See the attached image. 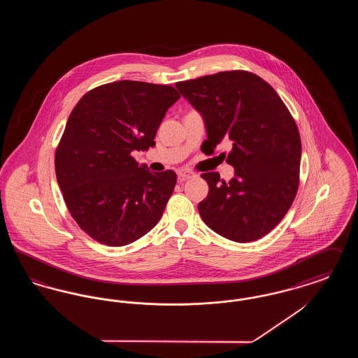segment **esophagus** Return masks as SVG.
<instances>
[{
	"mask_svg": "<svg viewBox=\"0 0 358 358\" xmlns=\"http://www.w3.org/2000/svg\"><path fill=\"white\" fill-rule=\"evenodd\" d=\"M177 174H178V181H181V182H182V181H187L189 178H192V177L196 176L193 171H184V169L177 171Z\"/></svg>",
	"mask_w": 358,
	"mask_h": 358,
	"instance_id": "obj_1",
	"label": "esophagus"
}]
</instances>
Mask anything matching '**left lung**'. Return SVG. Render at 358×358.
Here are the masks:
<instances>
[{
  "label": "left lung",
  "instance_id": "1",
  "mask_svg": "<svg viewBox=\"0 0 358 358\" xmlns=\"http://www.w3.org/2000/svg\"><path fill=\"white\" fill-rule=\"evenodd\" d=\"M205 120L208 142L234 145L229 181L203 173L209 185L199 204L205 224L222 238L248 243L280 222L299 187L301 136L289 108L271 85L248 71H224L176 83Z\"/></svg>",
  "mask_w": 358,
  "mask_h": 358
}]
</instances>
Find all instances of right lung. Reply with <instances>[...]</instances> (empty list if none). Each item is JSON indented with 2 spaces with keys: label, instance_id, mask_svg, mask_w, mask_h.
<instances>
[{
  "label": "right lung",
  "instance_id": "1",
  "mask_svg": "<svg viewBox=\"0 0 358 358\" xmlns=\"http://www.w3.org/2000/svg\"><path fill=\"white\" fill-rule=\"evenodd\" d=\"M171 85L120 80L92 88L69 114L55 154V171L71 216L90 238L120 247L159 222L177 182L153 173L131 153L154 146Z\"/></svg>",
  "mask_w": 358,
  "mask_h": 358
}]
</instances>
